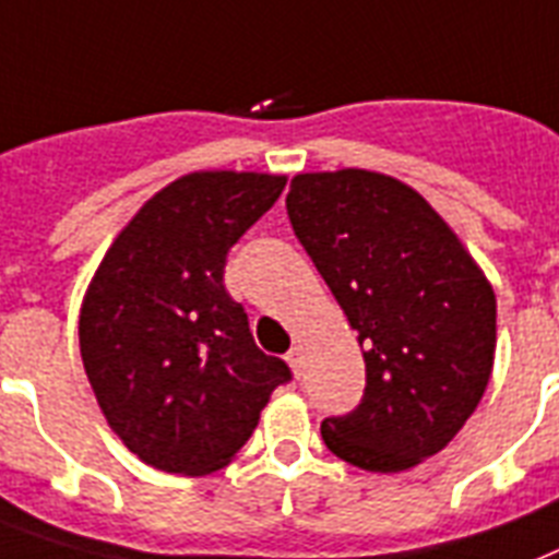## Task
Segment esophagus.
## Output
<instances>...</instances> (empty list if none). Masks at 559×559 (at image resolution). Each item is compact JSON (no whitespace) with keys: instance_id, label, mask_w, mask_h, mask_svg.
Listing matches in <instances>:
<instances>
[{"instance_id":"34e87169","label":"esophagus","mask_w":559,"mask_h":559,"mask_svg":"<svg viewBox=\"0 0 559 559\" xmlns=\"http://www.w3.org/2000/svg\"><path fill=\"white\" fill-rule=\"evenodd\" d=\"M287 361H289V367H293V373L301 376V370H304V350H301V347H293V350L287 353Z\"/></svg>"}]
</instances>
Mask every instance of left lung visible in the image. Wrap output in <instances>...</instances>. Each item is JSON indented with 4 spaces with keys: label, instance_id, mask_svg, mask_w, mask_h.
Returning <instances> with one entry per match:
<instances>
[{
    "label": "left lung",
    "instance_id": "left-lung-1",
    "mask_svg": "<svg viewBox=\"0 0 559 559\" xmlns=\"http://www.w3.org/2000/svg\"><path fill=\"white\" fill-rule=\"evenodd\" d=\"M287 215L365 347V396L321 421L338 460L399 474L439 453L483 399L497 298L416 189L367 169L295 175Z\"/></svg>",
    "mask_w": 559,
    "mask_h": 559
}]
</instances>
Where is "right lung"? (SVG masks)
<instances>
[{
    "mask_svg": "<svg viewBox=\"0 0 559 559\" xmlns=\"http://www.w3.org/2000/svg\"><path fill=\"white\" fill-rule=\"evenodd\" d=\"M287 177L192 171L143 203L108 247L80 310V353L122 444L166 474L229 465L289 367L258 350L224 287L229 249Z\"/></svg>",
    "mask_w": 559,
    "mask_h": 559,
    "instance_id": "1",
    "label": "right lung"
}]
</instances>
